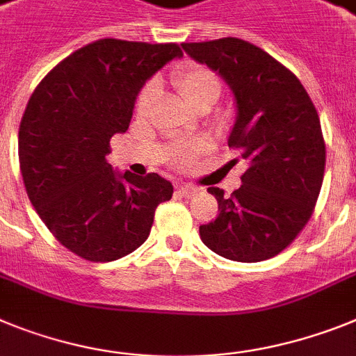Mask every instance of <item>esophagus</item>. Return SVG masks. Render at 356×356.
Masks as SVG:
<instances>
[{"mask_svg":"<svg viewBox=\"0 0 356 356\" xmlns=\"http://www.w3.org/2000/svg\"><path fill=\"white\" fill-rule=\"evenodd\" d=\"M177 191L179 193H182L184 197H193L199 191V188L191 186V184H186V182H181V184H177Z\"/></svg>","mask_w":356,"mask_h":356,"instance_id":"esophagus-1","label":"esophagus"}]
</instances>
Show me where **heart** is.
<instances>
[{
    "label": "heart",
    "instance_id": "b5f03b06",
    "mask_svg": "<svg viewBox=\"0 0 356 356\" xmlns=\"http://www.w3.org/2000/svg\"><path fill=\"white\" fill-rule=\"evenodd\" d=\"M172 86L175 88L181 100L186 107L195 111L197 107L204 104H213L220 92V80L209 67L200 66L195 63L182 64L181 67L174 71L172 75ZM157 98V84L148 82L138 95L136 100V114L138 116H147L152 109L154 102ZM193 152L188 150H177L172 157V163L175 166H188L191 163Z\"/></svg>",
    "mask_w": 356,
    "mask_h": 356
}]
</instances>
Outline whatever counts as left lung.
<instances>
[{
  "label": "left lung",
  "instance_id": "left-lung-1",
  "mask_svg": "<svg viewBox=\"0 0 356 356\" xmlns=\"http://www.w3.org/2000/svg\"><path fill=\"white\" fill-rule=\"evenodd\" d=\"M181 46L233 91L227 145L247 161L231 197L208 188L220 213L200 225V240L233 261H264L286 249L314 213L326 165L319 114L298 76L251 42L224 37Z\"/></svg>",
  "mask_w": 356,
  "mask_h": 356
}]
</instances>
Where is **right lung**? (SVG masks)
<instances>
[{
  "label": "right lung",
  "instance_id": "obj_1",
  "mask_svg": "<svg viewBox=\"0 0 356 356\" xmlns=\"http://www.w3.org/2000/svg\"><path fill=\"white\" fill-rule=\"evenodd\" d=\"M177 44L100 39L76 49L39 82L19 125V166L29 199L58 242L89 261H114L150 234L172 199L157 174H118L111 138L129 129L134 102Z\"/></svg>",
  "mask_w": 356,
  "mask_h": 356
}]
</instances>
